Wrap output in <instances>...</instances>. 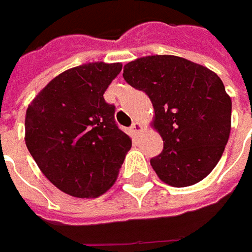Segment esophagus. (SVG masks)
<instances>
[{
	"label": "esophagus",
	"instance_id": "esophagus-1",
	"mask_svg": "<svg viewBox=\"0 0 252 252\" xmlns=\"http://www.w3.org/2000/svg\"><path fill=\"white\" fill-rule=\"evenodd\" d=\"M130 131H131V134H139V133L141 131V125H140V123H139V122H134V123L131 125Z\"/></svg>",
	"mask_w": 252,
	"mask_h": 252
}]
</instances>
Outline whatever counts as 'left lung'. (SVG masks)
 <instances>
[{
    "mask_svg": "<svg viewBox=\"0 0 252 252\" xmlns=\"http://www.w3.org/2000/svg\"><path fill=\"white\" fill-rule=\"evenodd\" d=\"M125 81L144 91L164 149L150 164L175 188L193 185L216 167L231 127V99L218 74L177 56H147L123 68Z\"/></svg>",
    "mask_w": 252,
    "mask_h": 252,
    "instance_id": "obj_1",
    "label": "left lung"
}]
</instances>
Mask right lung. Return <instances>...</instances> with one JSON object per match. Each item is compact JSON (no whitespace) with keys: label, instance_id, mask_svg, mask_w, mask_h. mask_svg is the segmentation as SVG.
Here are the masks:
<instances>
[{"label":"right lung","instance_id":"obj_1","mask_svg":"<svg viewBox=\"0 0 252 252\" xmlns=\"http://www.w3.org/2000/svg\"><path fill=\"white\" fill-rule=\"evenodd\" d=\"M121 63H88L59 74L28 106L25 143L54 187L75 198H96L116 181L130 137L103 99Z\"/></svg>","mask_w":252,"mask_h":252}]
</instances>
